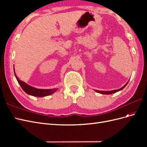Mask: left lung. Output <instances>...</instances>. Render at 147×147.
Listing matches in <instances>:
<instances>
[{"instance_id":"1","label":"left lung","mask_w":147,"mask_h":147,"mask_svg":"<svg viewBox=\"0 0 147 147\" xmlns=\"http://www.w3.org/2000/svg\"><path fill=\"white\" fill-rule=\"evenodd\" d=\"M127 83H128V82L125 84H124V85L122 88H119V89H118V90H112V91H99V90H94L96 92H98V93H100V94H113V93H115V92H118L119 91L122 90L124 88V87H125L127 85Z\"/></svg>"}]
</instances>
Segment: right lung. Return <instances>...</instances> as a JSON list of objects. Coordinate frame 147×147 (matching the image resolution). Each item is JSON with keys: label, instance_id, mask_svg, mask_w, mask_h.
Wrapping results in <instances>:
<instances>
[{"label": "right lung", "instance_id": "1", "mask_svg": "<svg viewBox=\"0 0 147 147\" xmlns=\"http://www.w3.org/2000/svg\"><path fill=\"white\" fill-rule=\"evenodd\" d=\"M13 69H14V74H15V76L18 82L20 84L21 87L23 89V91L27 93L28 94L35 96V97H45L49 95H51L53 94L55 92H56L58 89L57 88H53V89H38L36 88L35 87H33L32 86H30L27 83H26L23 81H21L16 76L15 71V67L13 66Z\"/></svg>", "mask_w": 147, "mask_h": 147}]
</instances>
